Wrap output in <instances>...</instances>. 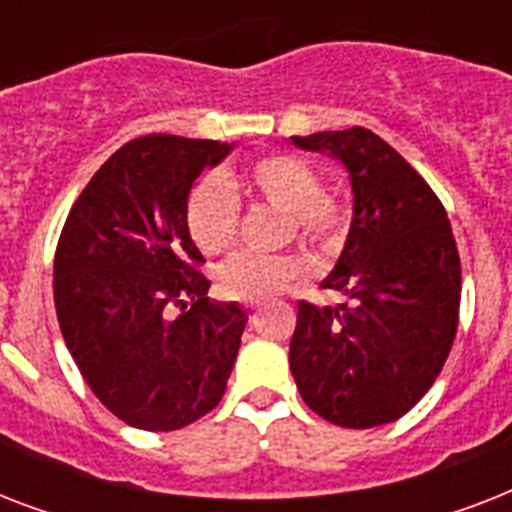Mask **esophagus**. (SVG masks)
I'll return each mask as SVG.
<instances>
[{"mask_svg": "<svg viewBox=\"0 0 512 512\" xmlns=\"http://www.w3.org/2000/svg\"><path fill=\"white\" fill-rule=\"evenodd\" d=\"M247 311H249V319H257V311H260V308H257V305H247Z\"/></svg>", "mask_w": 512, "mask_h": 512, "instance_id": "1", "label": "esophagus"}]
</instances>
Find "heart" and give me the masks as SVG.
Listing matches in <instances>:
<instances>
[{
    "instance_id": "heart-1",
    "label": "heart",
    "mask_w": 512,
    "mask_h": 512,
    "mask_svg": "<svg viewBox=\"0 0 512 512\" xmlns=\"http://www.w3.org/2000/svg\"><path fill=\"white\" fill-rule=\"evenodd\" d=\"M247 188L273 207L289 212L297 233L324 252H335L348 233V209L321 191L319 175L295 156L271 154L249 162L241 172ZM185 225L204 255H220L239 231V201L217 177L196 183L185 201ZM305 276V260L297 255L241 252L220 268L217 284L231 300L263 303Z\"/></svg>"
}]
</instances>
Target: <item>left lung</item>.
<instances>
[{
	"label": "left lung",
	"instance_id": "obj_1",
	"mask_svg": "<svg viewBox=\"0 0 512 512\" xmlns=\"http://www.w3.org/2000/svg\"><path fill=\"white\" fill-rule=\"evenodd\" d=\"M340 159L353 220L321 281L337 308L297 303L289 369L313 412L342 428L398 420L441 374L460 319V252L444 204L412 164L364 127L292 138Z\"/></svg>",
	"mask_w": 512,
	"mask_h": 512
}]
</instances>
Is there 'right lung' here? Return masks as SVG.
Listing matches in <instances>:
<instances>
[{
  "label": "right lung",
  "mask_w": 512,
  "mask_h": 512,
  "mask_svg": "<svg viewBox=\"0 0 512 512\" xmlns=\"http://www.w3.org/2000/svg\"><path fill=\"white\" fill-rule=\"evenodd\" d=\"M233 143L146 135L100 167L55 249V311L84 382L132 428L167 433L225 393L247 313L209 303L185 201Z\"/></svg>",
  "instance_id": "1"
}]
</instances>
